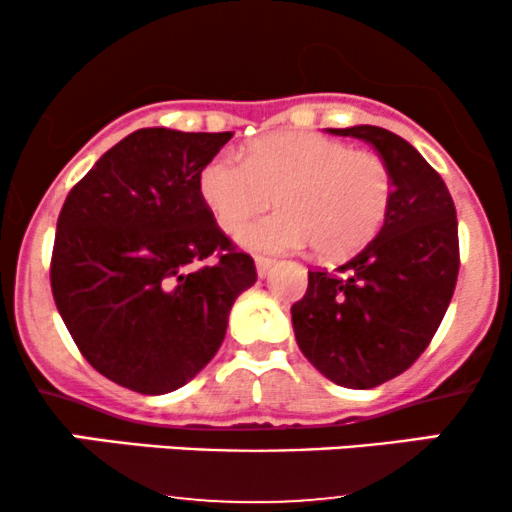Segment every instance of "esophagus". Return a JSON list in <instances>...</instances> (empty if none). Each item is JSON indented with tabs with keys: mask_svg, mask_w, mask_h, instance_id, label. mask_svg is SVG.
I'll list each match as a JSON object with an SVG mask.
<instances>
[{
	"mask_svg": "<svg viewBox=\"0 0 512 512\" xmlns=\"http://www.w3.org/2000/svg\"><path fill=\"white\" fill-rule=\"evenodd\" d=\"M255 267H257V274L260 276H267L269 274V269L274 267V260L272 257H255Z\"/></svg>",
	"mask_w": 512,
	"mask_h": 512,
	"instance_id": "34e87169",
	"label": "esophagus"
}]
</instances>
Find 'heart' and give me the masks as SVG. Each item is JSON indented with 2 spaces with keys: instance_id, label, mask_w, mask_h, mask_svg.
Wrapping results in <instances>:
<instances>
[{
  "instance_id": "heart-1",
  "label": "heart",
  "mask_w": 512,
  "mask_h": 512,
  "mask_svg": "<svg viewBox=\"0 0 512 512\" xmlns=\"http://www.w3.org/2000/svg\"><path fill=\"white\" fill-rule=\"evenodd\" d=\"M199 195L226 233L272 207L281 211L245 228L243 245L291 252L315 245L320 257L354 255L375 238L392 202L383 156L310 132L264 134L240 158L211 156L199 170Z\"/></svg>"
}]
</instances>
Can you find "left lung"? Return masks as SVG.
Returning a JSON list of instances; mask_svg holds the SVG:
<instances>
[{
	"instance_id": "obj_1",
	"label": "left lung",
	"mask_w": 512,
	"mask_h": 512,
	"mask_svg": "<svg viewBox=\"0 0 512 512\" xmlns=\"http://www.w3.org/2000/svg\"><path fill=\"white\" fill-rule=\"evenodd\" d=\"M330 132L385 158L392 202L378 236L337 272L310 269L291 317L298 349L325 378L368 390L404 373L443 322L460 272L457 216L443 178L402 137L373 125Z\"/></svg>"
}]
</instances>
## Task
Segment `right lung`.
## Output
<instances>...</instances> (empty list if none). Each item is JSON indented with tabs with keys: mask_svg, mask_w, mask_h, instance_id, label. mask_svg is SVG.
<instances>
[{
	"mask_svg": "<svg viewBox=\"0 0 512 512\" xmlns=\"http://www.w3.org/2000/svg\"><path fill=\"white\" fill-rule=\"evenodd\" d=\"M231 137L137 129L64 199L52 296L81 356L127 390L166 395L195 378L257 281L199 195V170Z\"/></svg>",
	"mask_w": 512,
	"mask_h": 512,
	"instance_id": "1",
	"label": "right lung"
}]
</instances>
